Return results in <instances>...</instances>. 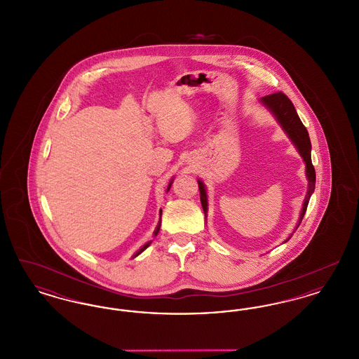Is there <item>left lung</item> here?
Segmentation results:
<instances>
[{"label":"left lung","instance_id":"1","mask_svg":"<svg viewBox=\"0 0 359 359\" xmlns=\"http://www.w3.org/2000/svg\"><path fill=\"white\" fill-rule=\"evenodd\" d=\"M261 102L271 109V111L273 113L276 118L281 123V126L284 128L287 135L290 137L293 144L297 147L299 154H302V157L306 161L308 191L306 199H304L303 210H302V215H300V222H302V219L304 218V214L307 211L309 198H311V195L315 189V180H316V173H315V168H313L312 160H311V140L308 136V130L306 129V126L303 125L300 117L297 116V111H296L293 103L284 93L277 91L273 94L265 95V97H262ZM198 186H199V194H201V203H202L205 214V211H207V195H205V186L201 180H198Z\"/></svg>","mask_w":359,"mask_h":359}]
</instances>
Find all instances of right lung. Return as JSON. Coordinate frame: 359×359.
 <instances>
[{"label": "right lung", "instance_id": "obj_1", "mask_svg": "<svg viewBox=\"0 0 359 359\" xmlns=\"http://www.w3.org/2000/svg\"><path fill=\"white\" fill-rule=\"evenodd\" d=\"M171 184H172V182H171V183H170V186H168V191H170V188H171ZM158 229H160V226H158V227H157V229H156V231H154V234H157V233H158ZM148 246H149V243H147V245H145V246H144V248H142V249H141V250H140V252H138V253H137V255H140V253H141V252H142V250H145V249H147V248H148Z\"/></svg>", "mask_w": 359, "mask_h": 359}]
</instances>
